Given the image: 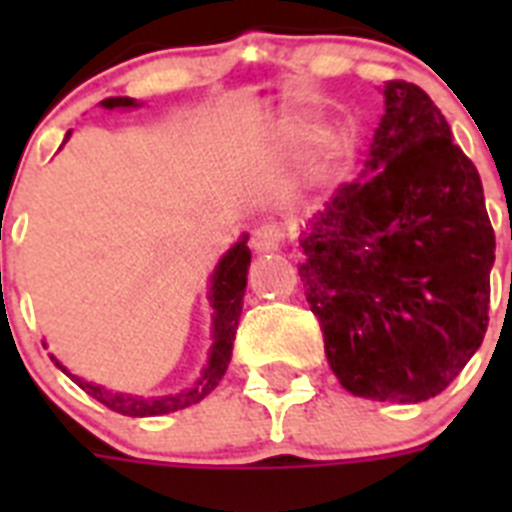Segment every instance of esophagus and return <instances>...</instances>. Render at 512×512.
Here are the masks:
<instances>
[{
    "label": "esophagus",
    "instance_id": "1",
    "mask_svg": "<svg viewBox=\"0 0 512 512\" xmlns=\"http://www.w3.org/2000/svg\"><path fill=\"white\" fill-rule=\"evenodd\" d=\"M282 241H284V233L279 230V225L266 223V225H259V228L253 230L251 248L256 253H271L282 246Z\"/></svg>",
    "mask_w": 512,
    "mask_h": 512
}]
</instances>
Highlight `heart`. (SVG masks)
Instances as JSON below:
<instances>
[{"instance_id": "heart-1", "label": "heart", "mask_w": 512, "mask_h": 512, "mask_svg": "<svg viewBox=\"0 0 512 512\" xmlns=\"http://www.w3.org/2000/svg\"><path fill=\"white\" fill-rule=\"evenodd\" d=\"M287 133H289V135H292V133H295V130H287ZM287 133H284V135H287Z\"/></svg>"}]
</instances>
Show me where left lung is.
Instances as JSON below:
<instances>
[{"mask_svg": "<svg viewBox=\"0 0 512 512\" xmlns=\"http://www.w3.org/2000/svg\"><path fill=\"white\" fill-rule=\"evenodd\" d=\"M382 92L369 171L315 215L297 271L338 382L356 397L423 402L485 338L495 230L433 99L402 79Z\"/></svg>", "mask_w": 512, "mask_h": 512, "instance_id": "8db88e82", "label": "left lung"}]
</instances>
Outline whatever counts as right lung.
Listing matches in <instances>:
<instances>
[{"instance_id": "right-lung-1", "label": "right lung", "mask_w": 512, "mask_h": 512, "mask_svg": "<svg viewBox=\"0 0 512 512\" xmlns=\"http://www.w3.org/2000/svg\"><path fill=\"white\" fill-rule=\"evenodd\" d=\"M102 107L107 110H115V107H135V99L130 97H110L102 99ZM248 264H251V251H248V238L243 235L241 241L235 243L228 253L223 256V261L217 264L215 274L210 279V302L212 310H215V330H212V351H210V364L202 372L200 382L194 384L192 390H184L179 395H166L156 397V400H143L138 395H122V392H110L104 387H97L92 382H84V379L74 377L63 369L61 364L56 366L69 374L81 390L92 395L94 400L102 402L104 408H110L112 413L130 415V418H153V415H166L174 413V410H184L194 402L205 400L212 390L217 387V382L223 379L225 369L230 364V354H233V341H235V328H238V318H241L243 310V292H246V274Z\"/></svg>"}]
</instances>
